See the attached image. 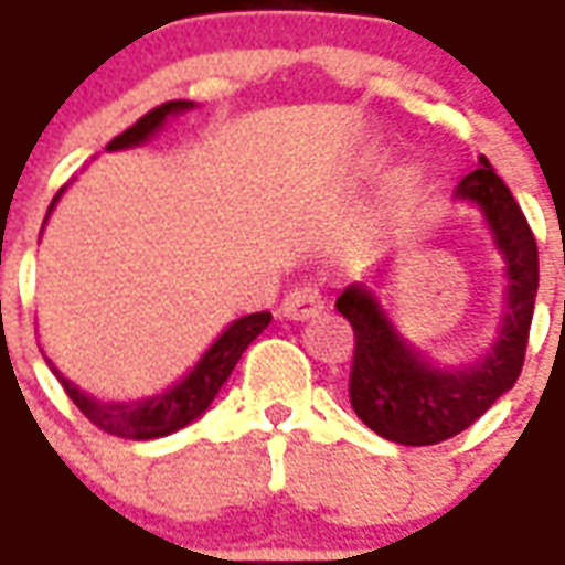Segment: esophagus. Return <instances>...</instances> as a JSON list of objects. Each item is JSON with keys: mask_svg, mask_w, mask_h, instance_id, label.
Listing matches in <instances>:
<instances>
[{"mask_svg": "<svg viewBox=\"0 0 565 565\" xmlns=\"http://www.w3.org/2000/svg\"><path fill=\"white\" fill-rule=\"evenodd\" d=\"M323 308V299L315 287H294L290 294L284 296L281 302V315L290 320H308L318 315Z\"/></svg>", "mask_w": 565, "mask_h": 565, "instance_id": "obj_1", "label": "esophagus"}]
</instances>
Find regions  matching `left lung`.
<instances>
[{
	"label": "left lung",
	"instance_id": "left-lung-1",
	"mask_svg": "<svg viewBox=\"0 0 565 565\" xmlns=\"http://www.w3.org/2000/svg\"><path fill=\"white\" fill-rule=\"evenodd\" d=\"M457 196L481 205L509 263V306L497 348L484 363L454 372L424 363V356L396 335L366 287H348L335 302L354 330L348 379L351 405L372 433L399 445H438L472 426L502 393L514 387L526 356L539 290L533 230L487 157H478V169L462 178Z\"/></svg>",
	"mask_w": 565,
	"mask_h": 565
}]
</instances>
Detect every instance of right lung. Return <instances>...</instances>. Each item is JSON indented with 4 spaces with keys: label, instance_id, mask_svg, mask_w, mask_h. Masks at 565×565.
<instances>
[{
    "label": "right lung",
    "instance_id": "obj_1",
    "mask_svg": "<svg viewBox=\"0 0 565 565\" xmlns=\"http://www.w3.org/2000/svg\"><path fill=\"white\" fill-rule=\"evenodd\" d=\"M184 108H193V103L186 99H172V103H162L157 108H150L148 115L139 117L136 124L129 129H124L117 139L108 141V150H120V148H132L157 132L160 124L174 111H184ZM56 202V196H54ZM51 202V209H54ZM271 315L269 311H257V315H247V318L235 320L230 330L223 332L217 342L211 344L205 356L199 360L196 369L186 375L181 384H174L172 391L162 393L157 399H141V403L132 405H103L84 396V393L66 381L60 372L54 369V375L60 379V384L66 387L68 399L78 405L81 415L87 417L96 429H103L108 436H120V438H160L169 436V433H178L181 426H186L190 420H196L205 408L211 405V399L217 396V391L223 387V381L233 375L235 363L238 356L245 354V348L259 332L269 327ZM51 366V363H47Z\"/></svg>",
    "mask_w": 565,
    "mask_h": 565
}]
</instances>
